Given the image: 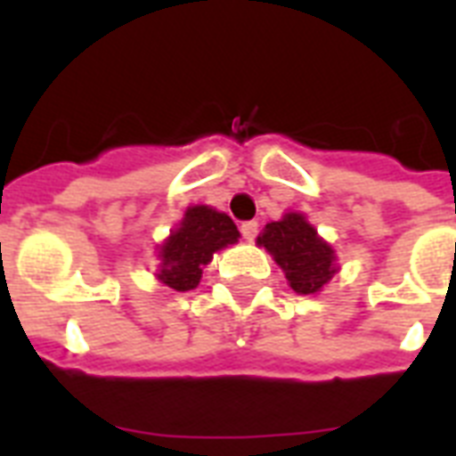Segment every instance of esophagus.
<instances>
[{"label":"esophagus","mask_w":456,"mask_h":456,"mask_svg":"<svg viewBox=\"0 0 456 456\" xmlns=\"http://www.w3.org/2000/svg\"><path fill=\"white\" fill-rule=\"evenodd\" d=\"M241 234L246 241H253L257 234V222H243L241 224Z\"/></svg>","instance_id":"obj_1"}]
</instances>
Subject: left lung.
<instances>
[{
    "mask_svg": "<svg viewBox=\"0 0 456 456\" xmlns=\"http://www.w3.org/2000/svg\"><path fill=\"white\" fill-rule=\"evenodd\" d=\"M257 246L284 270L289 286L298 296H314L324 289L336 272V250L324 241L303 213H286L281 220L265 224Z\"/></svg>",
    "mask_w": 456,
    "mask_h": 456,
    "instance_id": "1",
    "label": "left lung"
}]
</instances>
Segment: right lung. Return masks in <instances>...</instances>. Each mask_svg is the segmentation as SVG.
<instances>
[{
  "label": "right lung",
  "mask_w": 456,
  "mask_h": 456,
  "mask_svg": "<svg viewBox=\"0 0 456 456\" xmlns=\"http://www.w3.org/2000/svg\"><path fill=\"white\" fill-rule=\"evenodd\" d=\"M239 236L227 213L210 206H189L170 236L158 243L156 279L175 291H191L215 253L239 243Z\"/></svg>",
  "instance_id": "right-lung-1"
}]
</instances>
